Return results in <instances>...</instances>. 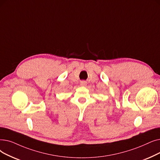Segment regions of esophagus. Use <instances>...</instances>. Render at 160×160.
I'll list each match as a JSON object with an SVG mask.
<instances>
[{"label":"esophagus","mask_w":160,"mask_h":160,"mask_svg":"<svg viewBox=\"0 0 160 160\" xmlns=\"http://www.w3.org/2000/svg\"><path fill=\"white\" fill-rule=\"evenodd\" d=\"M86 84H87V82H86L85 80H82V81L80 82V85L82 86H86Z\"/></svg>","instance_id":"1"}]
</instances>
